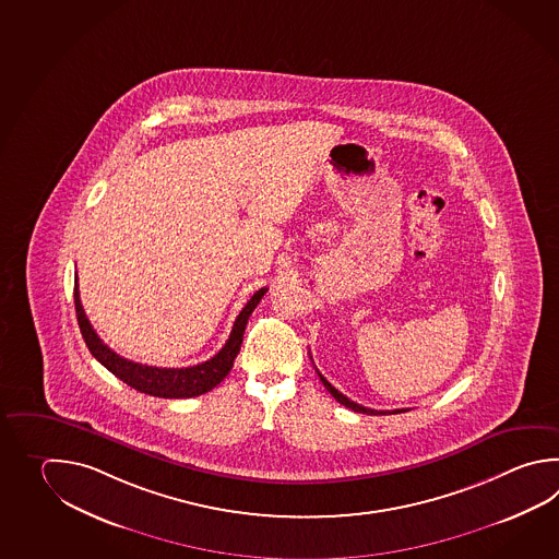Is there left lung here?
<instances>
[{"instance_id":"obj_1","label":"left lung","mask_w":559,"mask_h":559,"mask_svg":"<svg viewBox=\"0 0 559 559\" xmlns=\"http://www.w3.org/2000/svg\"><path fill=\"white\" fill-rule=\"evenodd\" d=\"M319 372V370H317ZM320 380H322V384H324V388L331 392L332 396L336 399V402H341L342 406H346V408H350V411L354 412H360V414H400V412H406L404 408H400V411H372V408H365V406H360V404H356V402H353L350 399H346L342 392H338L336 388L332 386L331 382L326 380V378L322 377L319 372Z\"/></svg>"}]
</instances>
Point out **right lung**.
Returning <instances> with one entry per match:
<instances>
[{"label": "right lung", "instance_id": "1", "mask_svg": "<svg viewBox=\"0 0 559 559\" xmlns=\"http://www.w3.org/2000/svg\"><path fill=\"white\" fill-rule=\"evenodd\" d=\"M266 288H261L252 295L251 300L240 310L239 317L233 324V331L225 346L218 350L211 360L187 368H157V366L139 365L133 360H127L123 356L114 353L105 342L93 331L92 322L87 319L85 310L81 307L80 288L75 278L73 298H75V312H78V324H80L81 336L87 344L90 353L102 362L111 374L123 380L127 386L135 388L148 396L157 399H193L201 396L209 390L221 384V380L227 377L233 368L242 344V334L247 329V320L252 310L261 302Z\"/></svg>", "mask_w": 559, "mask_h": 559}]
</instances>
